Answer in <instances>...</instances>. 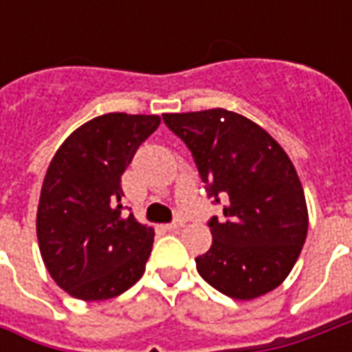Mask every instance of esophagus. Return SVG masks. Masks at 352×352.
I'll return each mask as SVG.
<instances>
[{"mask_svg":"<svg viewBox=\"0 0 352 352\" xmlns=\"http://www.w3.org/2000/svg\"><path fill=\"white\" fill-rule=\"evenodd\" d=\"M179 228H183V221H173L171 224H168V230H171V232H175Z\"/></svg>","mask_w":352,"mask_h":352,"instance_id":"1","label":"esophagus"}]
</instances>
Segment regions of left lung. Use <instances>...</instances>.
<instances>
[{"label": "left lung", "instance_id": "8db88e82", "mask_svg": "<svg viewBox=\"0 0 352 352\" xmlns=\"http://www.w3.org/2000/svg\"><path fill=\"white\" fill-rule=\"evenodd\" d=\"M164 122L190 148L207 196L224 201L209 221L213 245L196 258L222 294L254 300L287 279L307 237V204L294 164L275 139L226 109L168 113Z\"/></svg>", "mask_w": 352, "mask_h": 352}]
</instances>
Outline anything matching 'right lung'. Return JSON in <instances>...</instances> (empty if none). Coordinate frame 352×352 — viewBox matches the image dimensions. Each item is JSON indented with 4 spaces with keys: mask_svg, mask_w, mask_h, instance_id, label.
<instances>
[{
    "mask_svg": "<svg viewBox=\"0 0 352 352\" xmlns=\"http://www.w3.org/2000/svg\"><path fill=\"white\" fill-rule=\"evenodd\" d=\"M158 126V115L96 116L50 160L37 207V241L50 277L73 298H115L145 273L154 230L122 214L120 177Z\"/></svg>",
    "mask_w": 352,
    "mask_h": 352,
    "instance_id": "1",
    "label": "right lung"
}]
</instances>
